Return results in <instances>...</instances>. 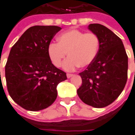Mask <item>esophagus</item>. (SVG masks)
<instances>
[{
  "instance_id": "obj_1",
  "label": "esophagus",
  "mask_w": 135,
  "mask_h": 135,
  "mask_svg": "<svg viewBox=\"0 0 135 135\" xmlns=\"http://www.w3.org/2000/svg\"><path fill=\"white\" fill-rule=\"evenodd\" d=\"M72 76H73V74H66L67 78H70V77H71Z\"/></svg>"
}]
</instances>
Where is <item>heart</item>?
I'll return each mask as SVG.
<instances>
[{
    "instance_id": "1",
    "label": "heart",
    "mask_w": 135,
    "mask_h": 135,
    "mask_svg": "<svg viewBox=\"0 0 135 135\" xmlns=\"http://www.w3.org/2000/svg\"><path fill=\"white\" fill-rule=\"evenodd\" d=\"M58 43L50 42L47 46V56L55 66L59 67L68 53L69 56L63 64V69L68 71L76 68L88 67L95 61L99 52L100 42L93 32L79 30H69L60 34Z\"/></svg>"
}]
</instances>
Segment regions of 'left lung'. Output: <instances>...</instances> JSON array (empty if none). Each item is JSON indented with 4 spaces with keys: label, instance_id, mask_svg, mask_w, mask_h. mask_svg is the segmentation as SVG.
I'll list each match as a JSON object with an SVG mask.
<instances>
[{
    "label": "left lung",
    "instance_id": "obj_1",
    "mask_svg": "<svg viewBox=\"0 0 135 135\" xmlns=\"http://www.w3.org/2000/svg\"><path fill=\"white\" fill-rule=\"evenodd\" d=\"M88 29L98 36L100 45L95 61L79 73L82 84L77 94L86 104L103 108L112 103L124 88L128 57L122 40L106 27L90 24Z\"/></svg>",
    "mask_w": 135,
    "mask_h": 135
}]
</instances>
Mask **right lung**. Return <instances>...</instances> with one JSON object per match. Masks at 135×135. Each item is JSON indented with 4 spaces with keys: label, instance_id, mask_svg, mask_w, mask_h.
<instances>
[{
    "label": "right lung",
    "instance_id": "add662e5",
    "mask_svg": "<svg viewBox=\"0 0 135 135\" xmlns=\"http://www.w3.org/2000/svg\"><path fill=\"white\" fill-rule=\"evenodd\" d=\"M61 28L34 26L25 31L11 49L5 67L8 93L26 110L46 108L57 98V85L67 79L47 56V46Z\"/></svg>",
    "mask_w": 135,
    "mask_h": 135
}]
</instances>
